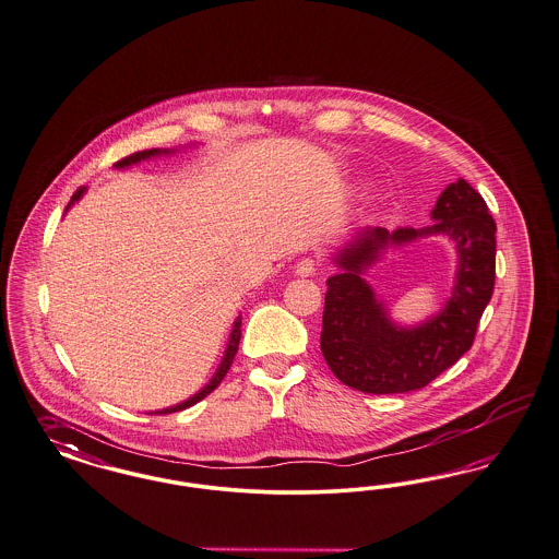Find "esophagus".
<instances>
[{
	"instance_id": "obj_1",
	"label": "esophagus",
	"mask_w": 559,
	"mask_h": 559,
	"mask_svg": "<svg viewBox=\"0 0 559 559\" xmlns=\"http://www.w3.org/2000/svg\"><path fill=\"white\" fill-rule=\"evenodd\" d=\"M318 262L313 258H301L297 264H295V274L297 276H311L316 272Z\"/></svg>"
}]
</instances>
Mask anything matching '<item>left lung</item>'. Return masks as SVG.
<instances>
[{"instance_id":"8db88e82","label":"left lung","mask_w":559,"mask_h":559,"mask_svg":"<svg viewBox=\"0 0 559 559\" xmlns=\"http://www.w3.org/2000/svg\"><path fill=\"white\" fill-rule=\"evenodd\" d=\"M424 229L366 227L332 258L338 272L326 281L322 355L332 373L367 394L419 390L454 366L475 332L496 283V223L471 183H450ZM443 234L457 250L455 287L444 308L415 328L396 325L365 274L385 249Z\"/></svg>"}]
</instances>
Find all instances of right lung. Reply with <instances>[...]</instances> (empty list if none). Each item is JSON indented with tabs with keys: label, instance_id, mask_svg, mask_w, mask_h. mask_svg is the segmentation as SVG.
Returning <instances> with one entry per match:
<instances>
[{
	"label": "right lung",
	"instance_id": "obj_1",
	"mask_svg": "<svg viewBox=\"0 0 559 559\" xmlns=\"http://www.w3.org/2000/svg\"><path fill=\"white\" fill-rule=\"evenodd\" d=\"M175 153V151H169V148H151V151H142V153L130 154V156H126V158H121V160H117L116 169H126V167H132L135 163H140V160H146V158H153V156H160V154H169ZM86 192V188H80L74 195H72V200L68 202V206H66V212L70 211L74 204H76L78 200L84 195ZM239 338H241V316H237L235 318V322H233L231 334H229V343H227V348H225V355H223V359H221V364L216 367V371H214V376L211 378V382L204 385L200 392H195L192 399H188V401H183V403H179V405L167 406V408H160V411H153L154 415H167V413H175V411H183V408H188V406L195 405V403H200L204 396H209L212 390L216 388V385L223 382V378L227 376V371H229V367H231L233 359H235V353H237V347H239ZM151 413V415H153Z\"/></svg>",
	"mask_w": 559,
	"mask_h": 559
}]
</instances>
